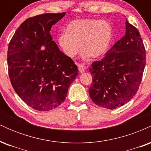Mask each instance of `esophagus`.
<instances>
[{
	"mask_svg": "<svg viewBox=\"0 0 151 151\" xmlns=\"http://www.w3.org/2000/svg\"><path fill=\"white\" fill-rule=\"evenodd\" d=\"M78 69L80 73H83V72H85L86 70V67L84 65H78Z\"/></svg>",
	"mask_w": 151,
	"mask_h": 151,
	"instance_id": "1",
	"label": "esophagus"
}]
</instances>
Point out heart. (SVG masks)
Wrapping results in <instances>:
<instances>
[{"label": "heart", "mask_w": 151, "mask_h": 151, "mask_svg": "<svg viewBox=\"0 0 151 151\" xmlns=\"http://www.w3.org/2000/svg\"><path fill=\"white\" fill-rule=\"evenodd\" d=\"M114 40L113 26L107 20L79 19L67 25L65 34L60 35L58 41L67 57L73 58L82 50V57L99 58L110 49Z\"/></svg>", "instance_id": "b5f03b06"}]
</instances>
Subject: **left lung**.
<instances>
[{
    "label": "left lung",
    "mask_w": 151,
    "mask_h": 151,
    "mask_svg": "<svg viewBox=\"0 0 151 151\" xmlns=\"http://www.w3.org/2000/svg\"><path fill=\"white\" fill-rule=\"evenodd\" d=\"M145 65V50L139 32L126 21V33L89 68L92 84L91 99L109 109L120 107L135 96L142 80Z\"/></svg>",
    "instance_id": "8db88e82"
}]
</instances>
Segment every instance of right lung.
I'll list each match as a JSON object with an SVG mask.
<instances>
[{"mask_svg": "<svg viewBox=\"0 0 151 151\" xmlns=\"http://www.w3.org/2000/svg\"><path fill=\"white\" fill-rule=\"evenodd\" d=\"M66 13H45L25 20L8 49V74L19 97L41 111L54 109L65 100L78 75L77 66L52 40V26Z\"/></svg>", "mask_w": 151, "mask_h": 151, "instance_id": "right-lung-1", "label": "right lung"}]
</instances>
